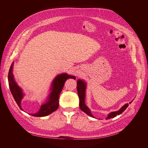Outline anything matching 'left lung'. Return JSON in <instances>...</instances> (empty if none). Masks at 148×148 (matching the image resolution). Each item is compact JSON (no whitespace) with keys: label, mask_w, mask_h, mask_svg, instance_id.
I'll return each mask as SVG.
<instances>
[{"label":"left lung","mask_w":148,"mask_h":148,"mask_svg":"<svg viewBox=\"0 0 148 148\" xmlns=\"http://www.w3.org/2000/svg\"><path fill=\"white\" fill-rule=\"evenodd\" d=\"M85 89H86V83H85L82 80L78 79L77 82V91L79 99V108L83 112L86 113L87 115H88L90 117H94L93 115L91 114L90 110L88 109V107L85 104L84 102V99H85ZM132 102H130V104H131ZM128 106V104H125L122 108H121L119 110L113 112L109 114L108 117L106 118V119H110L111 118H114L116 117L117 115H120L122 114L125 110L127 108Z\"/></svg>","instance_id":"8db88e82"}]
</instances>
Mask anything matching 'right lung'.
I'll return each mask as SVG.
<instances>
[{"instance_id": "add662e5", "label": "right lung", "mask_w": 148, "mask_h": 148, "mask_svg": "<svg viewBox=\"0 0 148 148\" xmlns=\"http://www.w3.org/2000/svg\"><path fill=\"white\" fill-rule=\"evenodd\" d=\"M13 63L10 66L9 71L8 75V85L12 92V95L16 101V104L19 106L20 108L22 110L21 107V101L23 98V95L22 93L21 89L18 86L14 81L13 76L12 74V68ZM73 78L75 79L74 76L69 75L66 73H62L54 79L52 83V88L51 95H49L48 101L43 105L41 106L38 112L35 114H31L34 117H45L49 114L52 113L53 112L56 111L59 106V96L60 94L64 88V84L67 79Z\"/></svg>"}]
</instances>
